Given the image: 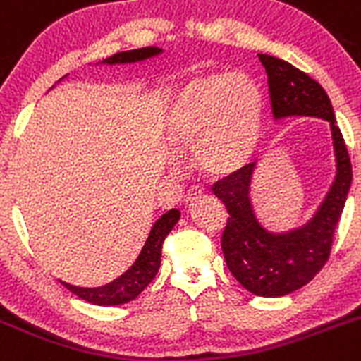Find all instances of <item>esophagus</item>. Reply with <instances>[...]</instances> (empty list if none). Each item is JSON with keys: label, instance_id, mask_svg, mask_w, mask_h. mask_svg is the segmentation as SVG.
Listing matches in <instances>:
<instances>
[{"label": "esophagus", "instance_id": "34e87169", "mask_svg": "<svg viewBox=\"0 0 361 361\" xmlns=\"http://www.w3.org/2000/svg\"><path fill=\"white\" fill-rule=\"evenodd\" d=\"M204 195V190L202 188H191L190 191H188V195H186V198H184V204H186V206H190L191 202H193V200H197L198 197H202Z\"/></svg>", "mask_w": 361, "mask_h": 361}]
</instances>
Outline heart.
Masks as SVG:
<instances>
[{
	"label": "heart",
	"instance_id": "obj_1",
	"mask_svg": "<svg viewBox=\"0 0 361 361\" xmlns=\"http://www.w3.org/2000/svg\"><path fill=\"white\" fill-rule=\"evenodd\" d=\"M263 125V97L241 73H209L188 82L175 98L168 140L177 154L195 150L209 175L240 171L252 157Z\"/></svg>",
	"mask_w": 361,
	"mask_h": 361
}]
</instances>
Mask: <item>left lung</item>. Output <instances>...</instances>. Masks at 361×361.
Returning a JSON list of instances; mask_svg holds the SVG:
<instances>
[{"mask_svg":"<svg viewBox=\"0 0 361 361\" xmlns=\"http://www.w3.org/2000/svg\"><path fill=\"white\" fill-rule=\"evenodd\" d=\"M257 57L269 77L274 120L290 116L326 120L336 163L335 178L313 216L304 226L284 233L267 229L254 211L250 190L257 163L247 164L214 184V195L226 204L229 213L221 250L231 274L254 295L281 297L308 284L329 257L353 171L331 100L322 85L286 61L263 53Z\"/></svg>","mask_w":361,"mask_h":361,"instance_id":"1","label":"left lung"}]
</instances>
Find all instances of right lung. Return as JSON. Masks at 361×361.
<instances>
[{"mask_svg": "<svg viewBox=\"0 0 361 361\" xmlns=\"http://www.w3.org/2000/svg\"><path fill=\"white\" fill-rule=\"evenodd\" d=\"M161 53H163V49L157 48V46H147V48L114 53L112 57L104 59L102 64H132V62H141L147 61V59L157 57ZM178 218H180V211L170 209L155 221L137 259L118 279L111 281V283L104 284V286H97V288L73 286V284L64 283V281H61V283L64 284L69 292L84 299L85 302L97 304V306H118V304L130 302V300H134L135 297L147 288L155 277V274L159 272L163 241L170 234V231L173 229Z\"/></svg>", "mask_w": 361, "mask_h": 361, "instance_id": "add662e5", "label": "right lung"}]
</instances>
